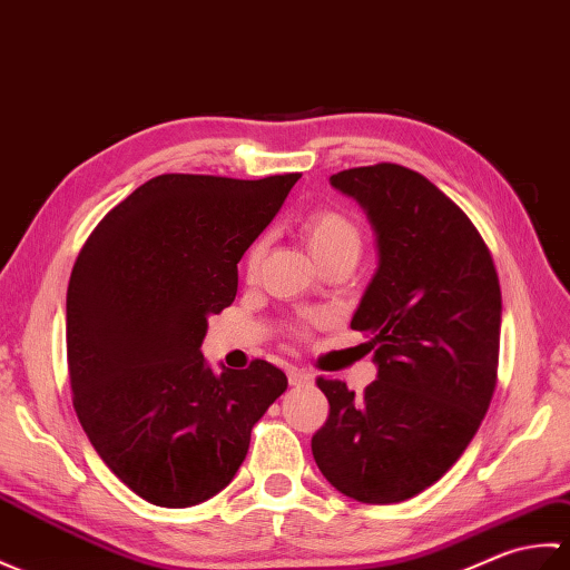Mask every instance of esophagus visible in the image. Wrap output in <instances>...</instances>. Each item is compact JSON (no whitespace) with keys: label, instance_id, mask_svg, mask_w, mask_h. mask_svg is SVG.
<instances>
[{"label":"esophagus","instance_id":"obj_1","mask_svg":"<svg viewBox=\"0 0 570 570\" xmlns=\"http://www.w3.org/2000/svg\"><path fill=\"white\" fill-rule=\"evenodd\" d=\"M287 381L293 387H307L312 385V375L305 373V371H297V368H289L287 371Z\"/></svg>","mask_w":570,"mask_h":570}]
</instances>
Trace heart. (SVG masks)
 <instances>
[{
  "label": "heart",
  "instance_id": "b5f03b06",
  "mask_svg": "<svg viewBox=\"0 0 570 570\" xmlns=\"http://www.w3.org/2000/svg\"><path fill=\"white\" fill-rule=\"evenodd\" d=\"M302 242L309 248V253L317 258L322 265L334 258H351L358 261L361 248H363V232L358 222L353 219V214L341 209V207H320L309 212L305 222H302ZM265 250V242L258 238L253 242L246 250L244 268L248 275H256L261 258ZM297 336H305L309 332V322H297L293 326Z\"/></svg>",
  "mask_w": 570,
  "mask_h": 570
}]
</instances>
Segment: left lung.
Masks as SVG:
<instances>
[{
  "label": "left lung",
  "mask_w": 570,
  "mask_h": 570,
  "mask_svg": "<svg viewBox=\"0 0 570 570\" xmlns=\"http://www.w3.org/2000/svg\"><path fill=\"white\" fill-rule=\"evenodd\" d=\"M328 180L377 234L381 263L351 320L371 336L377 381L356 397L317 377L328 416L312 456L344 495L392 504L434 485L483 422L498 383L500 281L473 222L424 175L375 163Z\"/></svg>",
  "instance_id": "1"
}]
</instances>
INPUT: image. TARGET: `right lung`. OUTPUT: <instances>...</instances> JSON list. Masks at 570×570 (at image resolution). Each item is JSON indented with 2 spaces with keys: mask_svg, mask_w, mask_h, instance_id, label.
<instances>
[{
  "mask_svg": "<svg viewBox=\"0 0 570 570\" xmlns=\"http://www.w3.org/2000/svg\"><path fill=\"white\" fill-rule=\"evenodd\" d=\"M299 178L158 175L107 212L72 265V407L99 459L150 504L193 508L229 485L287 387L261 358L214 373L199 346L209 314L236 297V263Z\"/></svg>",
  "mask_w": 570,
  "mask_h": 570,
  "instance_id": "add662e5",
  "label": "right lung"
}]
</instances>
